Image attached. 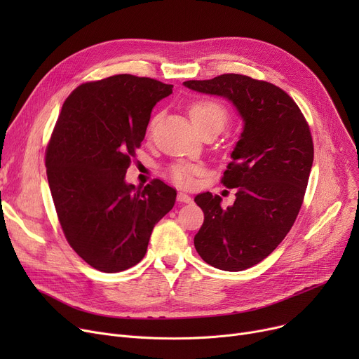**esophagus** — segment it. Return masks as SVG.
<instances>
[{
	"instance_id": "esophagus-1",
	"label": "esophagus",
	"mask_w": 359,
	"mask_h": 359,
	"mask_svg": "<svg viewBox=\"0 0 359 359\" xmlns=\"http://www.w3.org/2000/svg\"><path fill=\"white\" fill-rule=\"evenodd\" d=\"M177 201L179 202H183V203H191L192 202V198L187 195V194H184V192H180L179 195H177Z\"/></svg>"
}]
</instances>
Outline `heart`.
Returning <instances> with one entry per match:
<instances>
[{
  "mask_svg": "<svg viewBox=\"0 0 359 359\" xmlns=\"http://www.w3.org/2000/svg\"><path fill=\"white\" fill-rule=\"evenodd\" d=\"M189 115L195 128L201 132H219L229 122V110L217 100H198L189 106ZM153 125V123H151ZM201 172V167L192 163H177L172 168V176L179 184L191 183L192 177Z\"/></svg>",
  "mask_w": 359,
  "mask_h": 359,
  "instance_id": "1",
  "label": "heart"
}]
</instances>
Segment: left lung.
<instances>
[{"label": "left lung", "instance_id": "8db88e82", "mask_svg": "<svg viewBox=\"0 0 359 359\" xmlns=\"http://www.w3.org/2000/svg\"><path fill=\"white\" fill-rule=\"evenodd\" d=\"M183 86L230 100L244 123L221 180L236 189V201L222 208L218 195H196L205 218L194 240L208 265L244 271L268 257L295 222L314 157L310 128L284 90L248 75L222 74Z\"/></svg>", "mask_w": 359, "mask_h": 359}]
</instances>
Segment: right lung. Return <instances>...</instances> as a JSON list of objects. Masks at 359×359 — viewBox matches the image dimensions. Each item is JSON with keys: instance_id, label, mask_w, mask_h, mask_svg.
Listing matches in <instances>:
<instances>
[{"instance_id": "obj_1", "label": "right lung", "mask_w": 359, "mask_h": 359, "mask_svg": "<svg viewBox=\"0 0 359 359\" xmlns=\"http://www.w3.org/2000/svg\"><path fill=\"white\" fill-rule=\"evenodd\" d=\"M172 84L119 74L79 86L65 100L46 148L49 189L69 246L94 269H129L147 253L154 225L175 206L176 189L125 175L151 110Z\"/></svg>"}]
</instances>
